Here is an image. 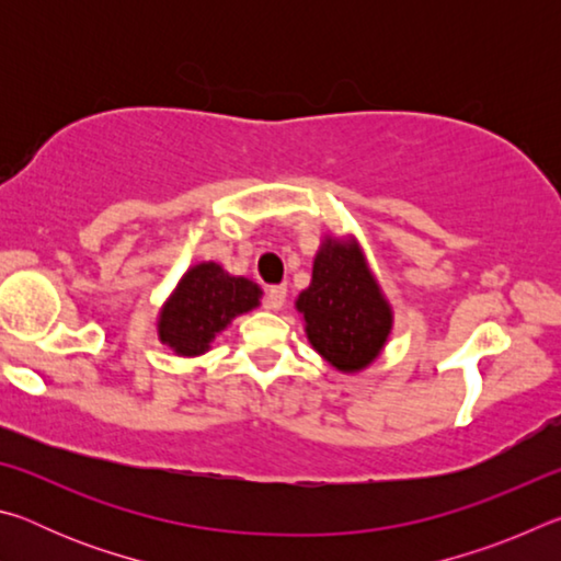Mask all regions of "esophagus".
<instances>
[{
  "mask_svg": "<svg viewBox=\"0 0 561 561\" xmlns=\"http://www.w3.org/2000/svg\"><path fill=\"white\" fill-rule=\"evenodd\" d=\"M284 301H287V287H284V284H274V287L267 289V297H264V307L272 309V311H279L284 307Z\"/></svg>",
  "mask_w": 561,
  "mask_h": 561,
  "instance_id": "obj_1",
  "label": "esophagus"
}]
</instances>
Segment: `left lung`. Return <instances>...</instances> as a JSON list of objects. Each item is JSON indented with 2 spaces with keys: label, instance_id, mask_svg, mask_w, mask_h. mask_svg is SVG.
<instances>
[{
  "label": "left lung",
  "instance_id": "obj_1",
  "mask_svg": "<svg viewBox=\"0 0 561 561\" xmlns=\"http://www.w3.org/2000/svg\"><path fill=\"white\" fill-rule=\"evenodd\" d=\"M309 344L344 374L381 354L393 327L391 304L368 270L356 240L327 237L314 257L311 284L299 294Z\"/></svg>",
  "mask_w": 561,
  "mask_h": 561
}]
</instances>
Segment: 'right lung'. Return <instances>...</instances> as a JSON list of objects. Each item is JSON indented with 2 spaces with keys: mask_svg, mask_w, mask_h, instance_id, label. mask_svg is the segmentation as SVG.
<instances>
[{
  "mask_svg": "<svg viewBox=\"0 0 561 561\" xmlns=\"http://www.w3.org/2000/svg\"><path fill=\"white\" fill-rule=\"evenodd\" d=\"M257 284L232 277L217 262L190 267L160 309L158 336L178 356H201L234 317L260 307Z\"/></svg>",
  "mask_w": 561,
  "mask_h": 561,
  "instance_id": "obj_1",
  "label": "right lung"
}]
</instances>
